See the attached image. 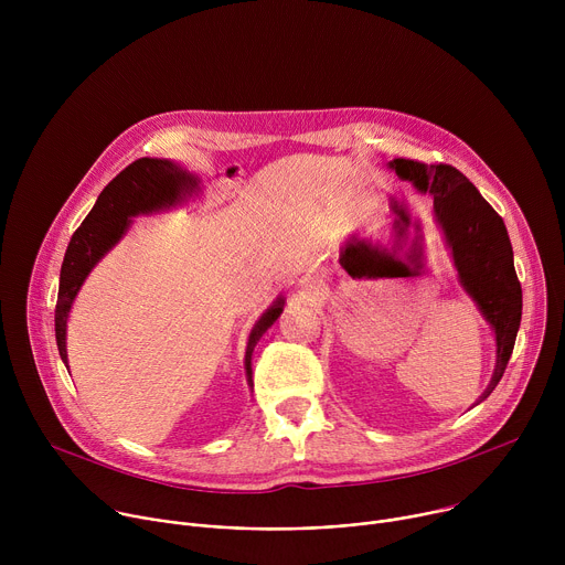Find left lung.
Returning <instances> with one entry per match:
<instances>
[{
  "label": "left lung",
  "instance_id": "obj_1",
  "mask_svg": "<svg viewBox=\"0 0 565 565\" xmlns=\"http://www.w3.org/2000/svg\"><path fill=\"white\" fill-rule=\"evenodd\" d=\"M388 168L416 190L434 196L436 221L451 250L460 286L476 301L497 335V366L478 402L501 382L521 327L523 295L514 270V253L503 218L451 166H425L393 158Z\"/></svg>",
  "mask_w": 565,
  "mask_h": 565
}]
</instances>
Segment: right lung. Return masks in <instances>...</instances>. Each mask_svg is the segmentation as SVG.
Instances as JSON below:
<instances>
[{
    "label": "right lung",
    "mask_w": 565,
    "mask_h": 565,
    "mask_svg": "<svg viewBox=\"0 0 565 565\" xmlns=\"http://www.w3.org/2000/svg\"><path fill=\"white\" fill-rule=\"evenodd\" d=\"M199 190V179L166 158H138L125 168L98 196L94 210L79 225L64 253L60 270V290L55 303V342L62 362H66V319L75 295L83 288L96 264L118 244L138 214H151L168 210L194 194ZM284 310V299L279 297L255 324L246 349V375L253 386V351L259 338L275 324V319Z\"/></svg>",
    "instance_id": "obj_1"
}]
</instances>
